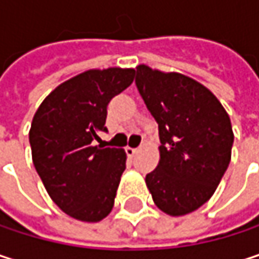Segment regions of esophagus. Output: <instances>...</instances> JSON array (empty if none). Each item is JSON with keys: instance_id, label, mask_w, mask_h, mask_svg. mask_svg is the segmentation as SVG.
<instances>
[{"instance_id": "esophagus-1", "label": "esophagus", "mask_w": 259, "mask_h": 259, "mask_svg": "<svg viewBox=\"0 0 259 259\" xmlns=\"http://www.w3.org/2000/svg\"><path fill=\"white\" fill-rule=\"evenodd\" d=\"M136 151H138V148H132V147H126V154H127L129 157H133V156L136 154Z\"/></svg>"}]
</instances>
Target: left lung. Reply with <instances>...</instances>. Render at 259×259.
I'll list each match as a JSON object with an SVG mask.
<instances>
[{
	"label": "left lung",
	"instance_id": "left-lung-1",
	"mask_svg": "<svg viewBox=\"0 0 259 259\" xmlns=\"http://www.w3.org/2000/svg\"><path fill=\"white\" fill-rule=\"evenodd\" d=\"M135 83L159 126L160 160L147 187L166 214L192 213L211 198L230 165V117L210 90L181 73L142 64Z\"/></svg>",
	"mask_w": 259,
	"mask_h": 259
}]
</instances>
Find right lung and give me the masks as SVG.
I'll return each instance as SVG.
<instances>
[{
  "label": "right lung",
  "mask_w": 259,
  "mask_h": 259,
  "mask_svg": "<svg viewBox=\"0 0 259 259\" xmlns=\"http://www.w3.org/2000/svg\"><path fill=\"white\" fill-rule=\"evenodd\" d=\"M133 76V69L120 67L83 72L58 85L32 118L29 145L35 171L52 201L82 222H99L114 207L126 153L94 141L99 132H108V103Z\"/></svg>",
  "instance_id": "obj_1"
}]
</instances>
